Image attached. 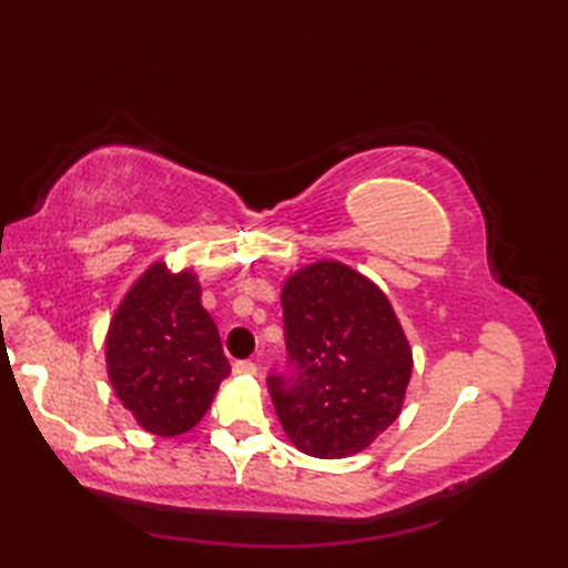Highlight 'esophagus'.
<instances>
[{
  "mask_svg": "<svg viewBox=\"0 0 568 568\" xmlns=\"http://www.w3.org/2000/svg\"><path fill=\"white\" fill-rule=\"evenodd\" d=\"M258 366L253 361H236L234 364V376H256Z\"/></svg>",
  "mask_w": 568,
  "mask_h": 568,
  "instance_id": "esophagus-1",
  "label": "esophagus"
}]
</instances>
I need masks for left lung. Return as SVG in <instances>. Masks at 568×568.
I'll use <instances>...</instances> for the list:
<instances>
[{
    "instance_id": "left-lung-1",
    "label": "left lung",
    "mask_w": 568,
    "mask_h": 568,
    "mask_svg": "<svg viewBox=\"0 0 568 568\" xmlns=\"http://www.w3.org/2000/svg\"><path fill=\"white\" fill-rule=\"evenodd\" d=\"M287 364L268 376L277 419L300 452L344 458L397 419L413 376V348L390 300L339 261L295 271L281 293Z\"/></svg>"
}]
</instances>
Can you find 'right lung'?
Masks as SVG:
<instances>
[{
  "instance_id": "right-lung-1",
  "label": "right lung",
  "mask_w": 568,
  "mask_h": 568,
  "mask_svg": "<svg viewBox=\"0 0 568 568\" xmlns=\"http://www.w3.org/2000/svg\"><path fill=\"white\" fill-rule=\"evenodd\" d=\"M106 373L139 427L155 437L197 425L232 366L195 273H171L163 261L141 273L110 322Z\"/></svg>"
}]
</instances>
